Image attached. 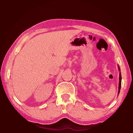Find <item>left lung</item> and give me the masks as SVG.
I'll return each mask as SVG.
<instances>
[{"instance_id":"8db88e82","label":"left lung","mask_w":133,"mask_h":133,"mask_svg":"<svg viewBox=\"0 0 133 133\" xmlns=\"http://www.w3.org/2000/svg\"><path fill=\"white\" fill-rule=\"evenodd\" d=\"M118 70L120 71V73H119V83H118V95L120 93V89H121V72H120V68L119 66H118Z\"/></svg>"}]
</instances>
